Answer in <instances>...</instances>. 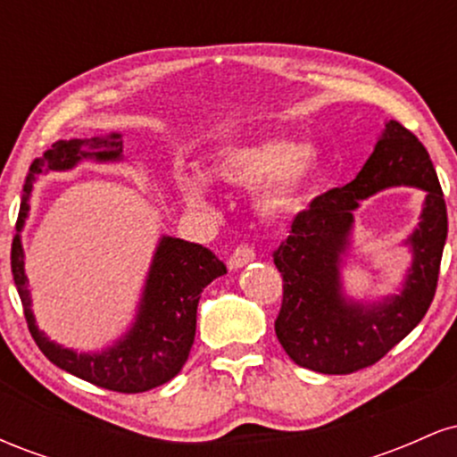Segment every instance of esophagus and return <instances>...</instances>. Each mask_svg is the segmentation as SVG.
<instances>
[{
  "mask_svg": "<svg viewBox=\"0 0 457 457\" xmlns=\"http://www.w3.org/2000/svg\"><path fill=\"white\" fill-rule=\"evenodd\" d=\"M253 260H255L253 249H251V246L243 245V246H236L234 253L229 255L228 266H229V270H238V269H243V266H246V264H249V262H253Z\"/></svg>",
  "mask_w": 457,
  "mask_h": 457,
  "instance_id": "1",
  "label": "esophagus"
}]
</instances>
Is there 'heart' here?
I'll return each instance as SVG.
<instances>
[{"mask_svg": "<svg viewBox=\"0 0 457 457\" xmlns=\"http://www.w3.org/2000/svg\"><path fill=\"white\" fill-rule=\"evenodd\" d=\"M322 170V152L312 141L258 137L228 145L208 162L206 176L219 185L253 188V208L266 221L296 217ZM202 174H180L178 187L191 206H208L211 185Z\"/></svg>", "mask_w": 457, "mask_h": 457, "instance_id": "1", "label": "heart"}]
</instances>
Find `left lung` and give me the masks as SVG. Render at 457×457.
I'll return each mask as SVG.
<instances>
[{
	"instance_id": "1",
	"label": "left lung",
	"mask_w": 457,
	"mask_h": 457,
	"mask_svg": "<svg viewBox=\"0 0 457 457\" xmlns=\"http://www.w3.org/2000/svg\"><path fill=\"white\" fill-rule=\"evenodd\" d=\"M427 193L418 228L403 241L411 251L397 295L353 299L341 270L352 250L353 211L385 187ZM447 240V206L428 150L408 129L386 120L374 152L350 185L316 197L275 251L283 303L275 333L296 365L320 374H353L380 361L421 322L436 292Z\"/></svg>"
}]
</instances>
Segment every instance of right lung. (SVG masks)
Instances as JSON below:
<instances>
[{
	"label": "right lung",
	"mask_w": 457,
	"mask_h": 457,
	"mask_svg": "<svg viewBox=\"0 0 457 457\" xmlns=\"http://www.w3.org/2000/svg\"><path fill=\"white\" fill-rule=\"evenodd\" d=\"M122 135L109 133L92 139H60L31 162L23 185L17 236L12 240L14 286L23 303L25 320L36 345L51 363L118 393H144L170 382L187 363L195 339L197 303L204 287L228 272L225 264L206 246L162 234L152 255L135 318L115 342L94 353H77L54 342L36 324L31 312L29 281L25 275V251L21 243L34 182L49 171H68L81 161L122 162Z\"/></svg>",
	"instance_id": "right-lung-1"
}]
</instances>
